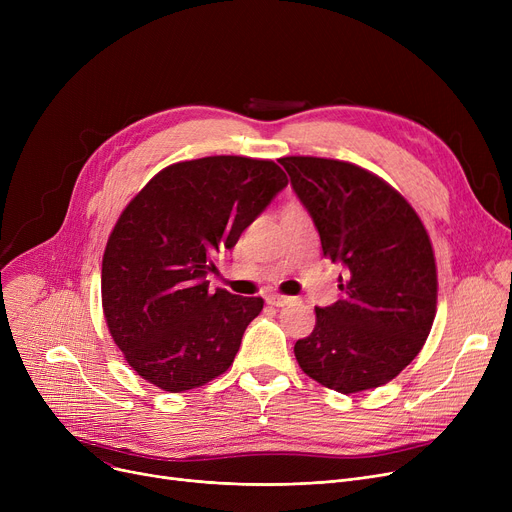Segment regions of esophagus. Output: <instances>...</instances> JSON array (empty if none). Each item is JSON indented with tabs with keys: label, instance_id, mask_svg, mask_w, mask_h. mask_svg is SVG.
Listing matches in <instances>:
<instances>
[{
	"label": "esophagus",
	"instance_id": "34e87169",
	"mask_svg": "<svg viewBox=\"0 0 512 512\" xmlns=\"http://www.w3.org/2000/svg\"><path fill=\"white\" fill-rule=\"evenodd\" d=\"M290 301H292L290 297H282V294H270V297H267V303L274 305V307H284V305H288Z\"/></svg>",
	"mask_w": 512,
	"mask_h": 512
}]
</instances>
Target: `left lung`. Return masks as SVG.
Instances as JSON below:
<instances>
[{"mask_svg": "<svg viewBox=\"0 0 512 512\" xmlns=\"http://www.w3.org/2000/svg\"><path fill=\"white\" fill-rule=\"evenodd\" d=\"M280 164L324 255L344 267V299L315 309V330L294 355L309 378L342 394L388 384L417 357L436 315V259L419 215L384 180L346 161Z\"/></svg>", "mask_w": 512, "mask_h": 512, "instance_id": "left-lung-1", "label": "left lung"}]
</instances>
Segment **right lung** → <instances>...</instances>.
Returning <instances> with one entry per match:
<instances>
[{
  "instance_id": "1",
  "label": "right lung",
  "mask_w": 512,
  "mask_h": 512,
  "mask_svg": "<svg viewBox=\"0 0 512 512\" xmlns=\"http://www.w3.org/2000/svg\"><path fill=\"white\" fill-rule=\"evenodd\" d=\"M286 184L274 161L215 155L161 170L122 211L103 253L101 299L114 342L143 380L184 392L232 365L263 299L209 290L211 259Z\"/></svg>"
}]
</instances>
